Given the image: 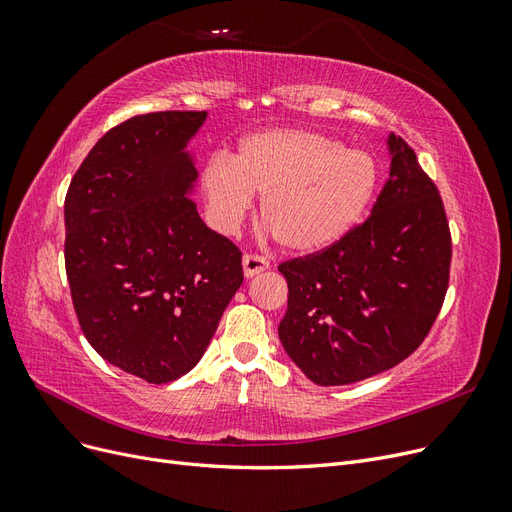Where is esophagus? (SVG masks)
I'll use <instances>...</instances> for the list:
<instances>
[{"mask_svg":"<svg viewBox=\"0 0 512 512\" xmlns=\"http://www.w3.org/2000/svg\"><path fill=\"white\" fill-rule=\"evenodd\" d=\"M269 269V260L265 256H258V254H245L243 256V273L245 277H254L262 271Z\"/></svg>","mask_w":512,"mask_h":512,"instance_id":"esophagus-1","label":"esophagus"}]
</instances>
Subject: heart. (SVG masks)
<instances>
[{"label":"heart","mask_w":512,"mask_h":512,"mask_svg":"<svg viewBox=\"0 0 512 512\" xmlns=\"http://www.w3.org/2000/svg\"><path fill=\"white\" fill-rule=\"evenodd\" d=\"M371 153L329 134L273 128L245 136L235 158L215 153L200 185L211 222L235 230L262 194V222L290 252L324 250L359 224L376 192Z\"/></svg>","instance_id":"b5f03b06"}]
</instances>
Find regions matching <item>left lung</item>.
I'll return each instance as SVG.
<instances>
[{
  "mask_svg": "<svg viewBox=\"0 0 512 512\" xmlns=\"http://www.w3.org/2000/svg\"><path fill=\"white\" fill-rule=\"evenodd\" d=\"M389 153V181L369 218L277 267L288 282L277 333L320 386L359 382L408 359L444 303L453 250L440 192L404 138L391 134Z\"/></svg>",
  "mask_w": 512,
  "mask_h": 512,
  "instance_id": "8db88e82",
  "label": "left lung"
}]
</instances>
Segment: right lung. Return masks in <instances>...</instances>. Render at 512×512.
I'll use <instances>...</instances> for the list:
<instances>
[{"instance_id":"1","label":"right lung","mask_w":512,"mask_h":512,"mask_svg":"<svg viewBox=\"0 0 512 512\" xmlns=\"http://www.w3.org/2000/svg\"><path fill=\"white\" fill-rule=\"evenodd\" d=\"M207 111L136 115L87 153L66 194L76 318L104 361L166 384L200 361L243 284L241 252L207 228L185 147Z\"/></svg>"}]
</instances>
